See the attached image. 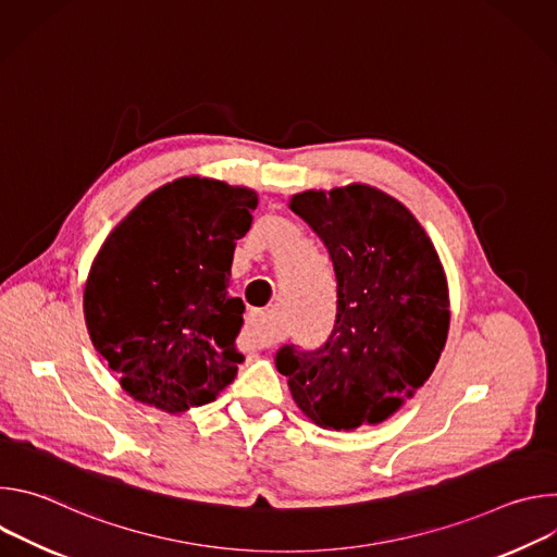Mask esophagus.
Instances as JSON below:
<instances>
[{
	"label": "esophagus",
	"instance_id": "obj_1",
	"mask_svg": "<svg viewBox=\"0 0 557 557\" xmlns=\"http://www.w3.org/2000/svg\"><path fill=\"white\" fill-rule=\"evenodd\" d=\"M245 337L251 348H269L277 342V335H275V331L269 322V314L264 310H251Z\"/></svg>",
	"mask_w": 557,
	"mask_h": 557
}]
</instances>
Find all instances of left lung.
I'll return each instance as SVG.
<instances>
[{"instance_id": "left-lung-1", "label": "left lung", "mask_w": 557, "mask_h": 557, "mask_svg": "<svg viewBox=\"0 0 557 557\" xmlns=\"http://www.w3.org/2000/svg\"><path fill=\"white\" fill-rule=\"evenodd\" d=\"M288 207L331 253L337 317L320 350L284 346L275 366L312 423L337 432L379 425L412 399L445 348L441 258L414 213L376 187L308 189Z\"/></svg>"}]
</instances>
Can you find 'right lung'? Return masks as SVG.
<instances>
[{
  "label": "right lung",
  "mask_w": 557,
  "mask_h": 557,
  "mask_svg": "<svg viewBox=\"0 0 557 557\" xmlns=\"http://www.w3.org/2000/svg\"><path fill=\"white\" fill-rule=\"evenodd\" d=\"M256 207L249 187L185 176L145 196L106 237L84 314L134 401L178 414L235 379L245 304L231 293V264Z\"/></svg>",
  "instance_id": "1"
}]
</instances>
